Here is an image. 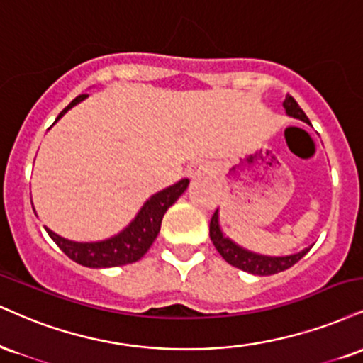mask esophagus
I'll use <instances>...</instances> for the list:
<instances>
[{
    "instance_id": "esophagus-1",
    "label": "esophagus",
    "mask_w": 363,
    "mask_h": 363,
    "mask_svg": "<svg viewBox=\"0 0 363 363\" xmlns=\"http://www.w3.org/2000/svg\"><path fill=\"white\" fill-rule=\"evenodd\" d=\"M209 172H211V167H209V165L204 164V162H196V164L191 165L189 169H187V176H189L191 179H201Z\"/></svg>"
}]
</instances>
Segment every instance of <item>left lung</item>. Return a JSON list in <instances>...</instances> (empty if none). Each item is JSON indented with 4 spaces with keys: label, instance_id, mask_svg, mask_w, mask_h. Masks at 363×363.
<instances>
[{
    "label": "left lung",
    "instance_id": "left-lung-1",
    "mask_svg": "<svg viewBox=\"0 0 363 363\" xmlns=\"http://www.w3.org/2000/svg\"><path fill=\"white\" fill-rule=\"evenodd\" d=\"M284 108L286 113L292 118H298V120L309 123L306 113L299 108V104L296 103V99L292 96L287 94L284 99ZM209 237H211L213 245L216 247V250L220 252V255L228 262L233 267L245 270L253 276H272V274L282 272V270L292 267L296 262H299L304 255L309 252V248H304L298 253H292V255L286 257H269V255H259V253H253L250 250H245L235 242H231L228 237H225L223 231L220 228V216H218V209L215 215L211 218V223H209Z\"/></svg>",
    "mask_w": 363,
    "mask_h": 363
}]
</instances>
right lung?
<instances>
[{"label":"right lung","mask_w":363,"mask_h":363,"mask_svg":"<svg viewBox=\"0 0 363 363\" xmlns=\"http://www.w3.org/2000/svg\"><path fill=\"white\" fill-rule=\"evenodd\" d=\"M86 98L87 94H81L76 99H72L59 113L54 123H57L72 106H76L77 103H81ZM187 186H189V179H182V181L176 182L174 186L165 187L160 193L150 196L145 201V204L140 208V211L132 220V223L126 226L125 230H121L120 233L115 235V237L101 240V242H72V240H67L54 233L47 226L45 231L69 259L84 265V267L104 269L133 264V262L142 259L152 243H154V240L160 231V223H162L165 211L176 203L179 196L187 189Z\"/></svg>","instance_id":"add662e5"}]
</instances>
